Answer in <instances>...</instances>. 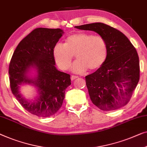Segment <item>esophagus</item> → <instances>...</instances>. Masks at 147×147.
Listing matches in <instances>:
<instances>
[{
    "label": "esophagus",
    "instance_id": "34e87169",
    "mask_svg": "<svg viewBox=\"0 0 147 147\" xmlns=\"http://www.w3.org/2000/svg\"><path fill=\"white\" fill-rule=\"evenodd\" d=\"M78 78V76H71V80H76V79H77Z\"/></svg>",
    "mask_w": 147,
    "mask_h": 147
}]
</instances>
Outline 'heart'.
<instances>
[{"instance_id":"heart-1","label":"heart","mask_w":147,"mask_h":147,"mask_svg":"<svg viewBox=\"0 0 147 147\" xmlns=\"http://www.w3.org/2000/svg\"><path fill=\"white\" fill-rule=\"evenodd\" d=\"M74 55L78 59L72 64L71 69L74 72L83 73L88 68L91 71H95L107 59V42L101 36L79 32L67 36L65 44L58 42L53 48L55 61L62 70L69 69Z\"/></svg>"}]
</instances>
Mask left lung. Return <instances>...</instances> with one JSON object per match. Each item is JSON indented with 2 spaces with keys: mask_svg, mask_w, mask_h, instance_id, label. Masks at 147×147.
<instances>
[{
  "mask_svg": "<svg viewBox=\"0 0 147 147\" xmlns=\"http://www.w3.org/2000/svg\"><path fill=\"white\" fill-rule=\"evenodd\" d=\"M75 27L95 32L107 44L105 62L96 71L86 76L92 103L103 111L115 110L127 105L140 78L139 59L135 48L124 34L103 23Z\"/></svg>",
  "mask_w": 147,
  "mask_h": 147,
  "instance_id": "left-lung-1",
  "label": "left lung"
}]
</instances>
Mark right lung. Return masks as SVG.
Returning <instances> with one entry per match:
<instances>
[{"label": "right lung", "instance_id": "1", "mask_svg": "<svg viewBox=\"0 0 147 147\" xmlns=\"http://www.w3.org/2000/svg\"><path fill=\"white\" fill-rule=\"evenodd\" d=\"M61 29L38 28L21 40L9 64L10 89L21 105L30 113L47 117L56 113L62 105L65 89L71 85L70 75L55 66L53 48L63 34ZM34 68L37 75L30 77ZM22 84L38 88V95L33 102L26 100L19 91Z\"/></svg>", "mask_w": 147, "mask_h": 147}]
</instances>
